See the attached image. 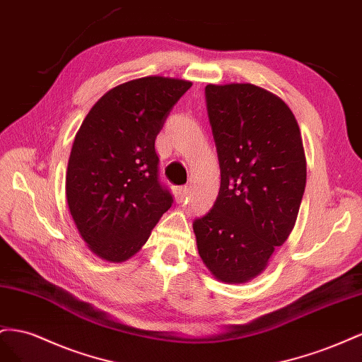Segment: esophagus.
Listing matches in <instances>:
<instances>
[{"label":"esophagus","mask_w":362,"mask_h":362,"mask_svg":"<svg viewBox=\"0 0 362 362\" xmlns=\"http://www.w3.org/2000/svg\"><path fill=\"white\" fill-rule=\"evenodd\" d=\"M189 195V188L188 187H180L175 189V202L182 203L185 199H187Z\"/></svg>","instance_id":"1"}]
</instances>
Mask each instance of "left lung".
I'll return each instance as SVG.
<instances>
[{"label":"left lung","instance_id":"obj_1","mask_svg":"<svg viewBox=\"0 0 362 362\" xmlns=\"http://www.w3.org/2000/svg\"><path fill=\"white\" fill-rule=\"evenodd\" d=\"M204 92L221 185L212 209L192 224L195 241L216 281L245 284L294 229L306 185L302 133L286 103L264 88Z\"/></svg>","mask_w":362,"mask_h":362}]
</instances>
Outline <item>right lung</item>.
<instances>
[{
  "label": "right lung",
  "mask_w": 362,
  "mask_h": 362,
  "mask_svg": "<svg viewBox=\"0 0 362 362\" xmlns=\"http://www.w3.org/2000/svg\"><path fill=\"white\" fill-rule=\"evenodd\" d=\"M191 86L160 76L130 80L107 90L81 122L68 160L66 202L81 240L100 259H130L171 208L154 141Z\"/></svg>",
  "instance_id": "add662e5"
}]
</instances>
